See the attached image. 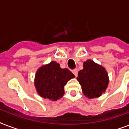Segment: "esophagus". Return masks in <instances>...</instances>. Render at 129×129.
<instances>
[{"mask_svg": "<svg viewBox=\"0 0 129 129\" xmlns=\"http://www.w3.org/2000/svg\"><path fill=\"white\" fill-rule=\"evenodd\" d=\"M72 72L73 74L75 75V76L76 77L78 76V70H76H76H72Z\"/></svg>", "mask_w": 129, "mask_h": 129, "instance_id": "esophagus-1", "label": "esophagus"}]
</instances>
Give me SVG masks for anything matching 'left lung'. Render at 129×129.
Returning a JSON list of instances; mask_svg holds the SVG:
<instances>
[{"mask_svg": "<svg viewBox=\"0 0 129 129\" xmlns=\"http://www.w3.org/2000/svg\"><path fill=\"white\" fill-rule=\"evenodd\" d=\"M77 80L82 86L85 96L88 98H98L106 91L109 83L106 69L92 59L83 63V69L78 72Z\"/></svg>", "mask_w": 129, "mask_h": 129, "instance_id": "left-lung-1", "label": "left lung"}]
</instances>
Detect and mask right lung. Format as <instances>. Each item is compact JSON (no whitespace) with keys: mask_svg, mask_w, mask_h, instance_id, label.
<instances>
[{"mask_svg":"<svg viewBox=\"0 0 129 129\" xmlns=\"http://www.w3.org/2000/svg\"><path fill=\"white\" fill-rule=\"evenodd\" d=\"M74 78L68 69L61 68L58 63L52 61L37 70L34 84L41 97L55 101L63 96L65 85Z\"/></svg>","mask_w":129,"mask_h":129,"instance_id":"1","label":"right lung"}]
</instances>
